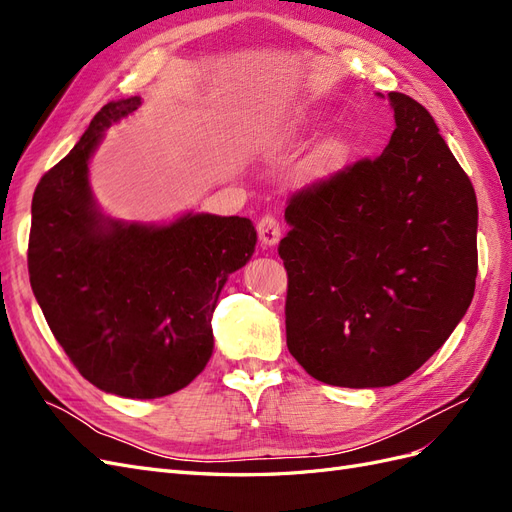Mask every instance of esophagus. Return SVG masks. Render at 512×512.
<instances>
[{
    "instance_id": "34e87169",
    "label": "esophagus",
    "mask_w": 512,
    "mask_h": 512,
    "mask_svg": "<svg viewBox=\"0 0 512 512\" xmlns=\"http://www.w3.org/2000/svg\"><path fill=\"white\" fill-rule=\"evenodd\" d=\"M256 230H258V237L262 241V245H275L277 241L282 239V226H280V220L275 218L273 213H265L262 218L258 220L256 224Z\"/></svg>"
}]
</instances>
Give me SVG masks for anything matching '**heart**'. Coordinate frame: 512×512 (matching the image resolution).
Listing matches in <instances>:
<instances>
[{"label":"heart","mask_w":512,"mask_h":512,"mask_svg":"<svg viewBox=\"0 0 512 512\" xmlns=\"http://www.w3.org/2000/svg\"><path fill=\"white\" fill-rule=\"evenodd\" d=\"M309 123L307 117H297L292 121L290 126V132H299L303 130ZM344 141L339 136H331L324 141L316 153L312 156V160H309V173H312L314 177H327L331 175L333 170L339 166V162H342L344 158Z\"/></svg>","instance_id":"1"}]
</instances>
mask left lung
I'll return each instance as SVG.
<instances>
[{
	"label": "left lung",
	"mask_w": 512,
	"mask_h": 512,
	"mask_svg": "<svg viewBox=\"0 0 512 512\" xmlns=\"http://www.w3.org/2000/svg\"><path fill=\"white\" fill-rule=\"evenodd\" d=\"M389 102V145L292 194L277 247L288 350L348 389L414 374L468 312L478 271L472 181L425 106L397 91Z\"/></svg>",
	"instance_id": "left-lung-1"
}]
</instances>
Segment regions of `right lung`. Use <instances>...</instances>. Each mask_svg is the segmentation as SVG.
<instances>
[{
    "instance_id": "1",
    "label": "right lung",
    "mask_w": 512,
    "mask_h": 512,
    "mask_svg": "<svg viewBox=\"0 0 512 512\" xmlns=\"http://www.w3.org/2000/svg\"><path fill=\"white\" fill-rule=\"evenodd\" d=\"M141 98L108 102L32 200L29 282L49 327L98 389L156 399L188 386L211 359V316L230 273L252 258L247 218L185 213L128 224L106 218L89 188L104 130Z\"/></svg>"
}]
</instances>
